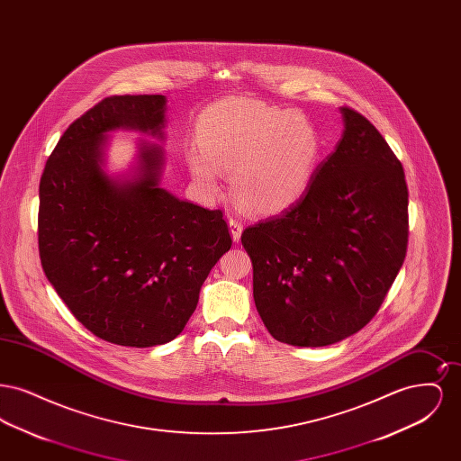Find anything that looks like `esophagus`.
<instances>
[{"label": "esophagus", "mask_w": 461, "mask_h": 461, "mask_svg": "<svg viewBox=\"0 0 461 461\" xmlns=\"http://www.w3.org/2000/svg\"><path fill=\"white\" fill-rule=\"evenodd\" d=\"M228 222H230V228H231V237H233V240H240L241 231H243V224H241V220H239V218H233V216H230V218H228Z\"/></svg>", "instance_id": "obj_1"}]
</instances>
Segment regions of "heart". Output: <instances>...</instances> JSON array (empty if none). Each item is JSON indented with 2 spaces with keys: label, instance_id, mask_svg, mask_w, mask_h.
<instances>
[{
  "label": "heart",
  "instance_id": "b5f03b06",
  "mask_svg": "<svg viewBox=\"0 0 461 461\" xmlns=\"http://www.w3.org/2000/svg\"><path fill=\"white\" fill-rule=\"evenodd\" d=\"M197 145L186 152V164L198 188L218 195L226 169L233 195L259 214L280 212L301 197L320 155V138L307 117L254 100L207 110Z\"/></svg>",
  "mask_w": 461,
  "mask_h": 461
}]
</instances>
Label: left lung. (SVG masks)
I'll list each match as a JSON object with an SVG mask.
<instances>
[{
    "label": "left lung",
    "instance_id": "1",
    "mask_svg": "<svg viewBox=\"0 0 461 461\" xmlns=\"http://www.w3.org/2000/svg\"><path fill=\"white\" fill-rule=\"evenodd\" d=\"M342 115V140L306 194L241 233L261 320L290 346H330L366 327L406 258L402 164L365 115Z\"/></svg>",
    "mask_w": 461,
    "mask_h": 461
}]
</instances>
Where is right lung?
Instances as JSON below:
<instances>
[{
    "label": "right lung",
    "mask_w": 461,
    "mask_h": 461,
    "mask_svg": "<svg viewBox=\"0 0 461 461\" xmlns=\"http://www.w3.org/2000/svg\"><path fill=\"white\" fill-rule=\"evenodd\" d=\"M164 107L162 95L104 98L67 128L40 181L44 275L79 323L117 346L176 339L231 247L221 209L158 188V149H141L134 181L115 183L102 169L104 134L121 126L162 134Z\"/></svg>",
    "instance_id": "1"
}]
</instances>
